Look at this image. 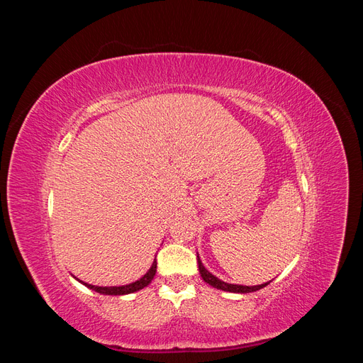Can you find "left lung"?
Masks as SVG:
<instances>
[{
	"label": "left lung",
	"mask_w": 363,
	"mask_h": 363,
	"mask_svg": "<svg viewBox=\"0 0 363 363\" xmlns=\"http://www.w3.org/2000/svg\"><path fill=\"white\" fill-rule=\"evenodd\" d=\"M196 257H199V256H196ZM196 260H199V269H200V274H201L203 280H204L206 283L211 284V286L216 288V289L227 291V292H235V294H248V292H255V291H259V289L265 288V286H268V284H269V281H268V283H263V284H257V286H242V284H232V283H225V281H223V280H219L218 277H215L213 274L208 272V271L204 268V265H203V263H201L200 257L196 259Z\"/></svg>",
	"instance_id": "left-lung-1"
}]
</instances>
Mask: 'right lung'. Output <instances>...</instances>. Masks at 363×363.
Masks as SVG:
<instances>
[{
  "label": "right lung",
  "instance_id": "obj_1",
  "mask_svg": "<svg viewBox=\"0 0 363 363\" xmlns=\"http://www.w3.org/2000/svg\"><path fill=\"white\" fill-rule=\"evenodd\" d=\"M156 271H157V262L155 259V262H152L151 268L148 269V272L145 274L144 277L136 280L135 283H130V284H124V286H94V284H87L84 281H82L83 284H86L87 288L95 291V292H100V294H104V295H125V294H131V292H136L139 289H144L145 286H148V284L151 283V280L155 279L156 276Z\"/></svg>",
  "mask_w": 363,
  "mask_h": 363
}]
</instances>
